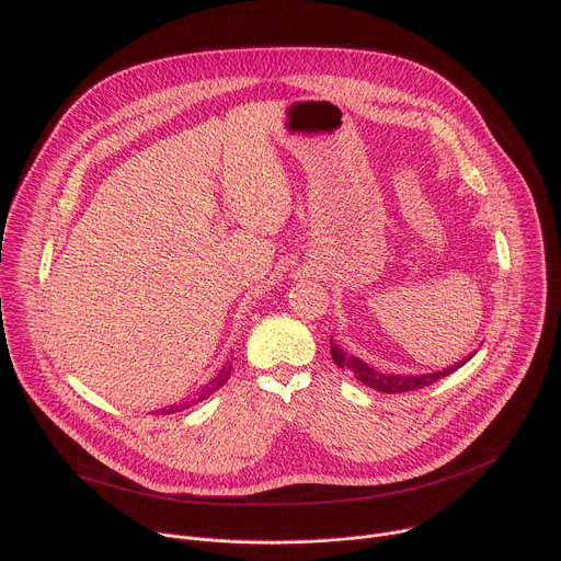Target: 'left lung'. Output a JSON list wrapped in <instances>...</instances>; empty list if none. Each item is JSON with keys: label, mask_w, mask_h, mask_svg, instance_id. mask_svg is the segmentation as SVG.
<instances>
[{"label": "left lung", "mask_w": 561, "mask_h": 561, "mask_svg": "<svg viewBox=\"0 0 561 561\" xmlns=\"http://www.w3.org/2000/svg\"><path fill=\"white\" fill-rule=\"evenodd\" d=\"M331 355L335 359V364L348 373L355 375V379H359L362 383L379 390V392H409V390H417V388H424V386H431L435 383L437 379L450 375L453 370H457L459 366H463L470 357H466L463 362L446 368V370H439V373H428V375H386V373H379L375 368H370L368 364H364L362 359L357 357H348L344 355V351L340 346L333 344L331 340Z\"/></svg>", "instance_id": "8db88e82"}]
</instances>
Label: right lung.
<instances>
[{
    "instance_id": "1",
    "label": "right lung",
    "mask_w": 561,
    "mask_h": 561,
    "mask_svg": "<svg viewBox=\"0 0 561 561\" xmlns=\"http://www.w3.org/2000/svg\"><path fill=\"white\" fill-rule=\"evenodd\" d=\"M230 368H232V362H226L224 366H221V370L206 383V386H202V390L193 397V399H188V402H184V404H180V407H169V409H162L159 413H164V415H171V413H178V411H184V409H188V407H193V404H197V402H204L206 397H210L215 390H219L226 381H228V377H230Z\"/></svg>"
}]
</instances>
